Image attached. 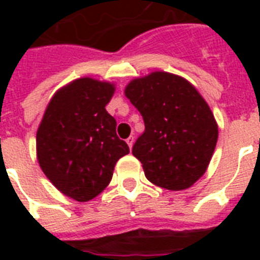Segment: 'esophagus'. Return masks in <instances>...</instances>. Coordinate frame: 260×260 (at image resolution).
<instances>
[{"instance_id": "esophagus-1", "label": "esophagus", "mask_w": 260, "mask_h": 260, "mask_svg": "<svg viewBox=\"0 0 260 260\" xmlns=\"http://www.w3.org/2000/svg\"><path fill=\"white\" fill-rule=\"evenodd\" d=\"M134 142H135L134 136H129V138L126 139V144H128V147H129V148H132V146H134Z\"/></svg>"}]
</instances>
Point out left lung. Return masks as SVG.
I'll return each instance as SVG.
<instances>
[{
  "instance_id": "left-lung-1",
  "label": "left lung",
  "mask_w": 260,
  "mask_h": 260,
  "mask_svg": "<svg viewBox=\"0 0 260 260\" xmlns=\"http://www.w3.org/2000/svg\"><path fill=\"white\" fill-rule=\"evenodd\" d=\"M124 93L146 125L132 154L147 179L173 191L189 189L208 170L217 143L208 102L187 79L167 71L132 79Z\"/></svg>"
}]
</instances>
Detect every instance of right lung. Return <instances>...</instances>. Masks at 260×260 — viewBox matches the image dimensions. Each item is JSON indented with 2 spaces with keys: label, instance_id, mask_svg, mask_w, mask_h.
I'll use <instances>...</instances> for the list:
<instances>
[{
  "label": "right lung",
  "instance_id": "add662e5",
  "mask_svg": "<svg viewBox=\"0 0 260 260\" xmlns=\"http://www.w3.org/2000/svg\"><path fill=\"white\" fill-rule=\"evenodd\" d=\"M114 90L108 81L74 79L55 91L39 124V166L60 193L75 201L101 194L118 159L129 154L128 144L116 135V120L105 109Z\"/></svg>",
  "mask_w": 260,
  "mask_h": 260
}]
</instances>
